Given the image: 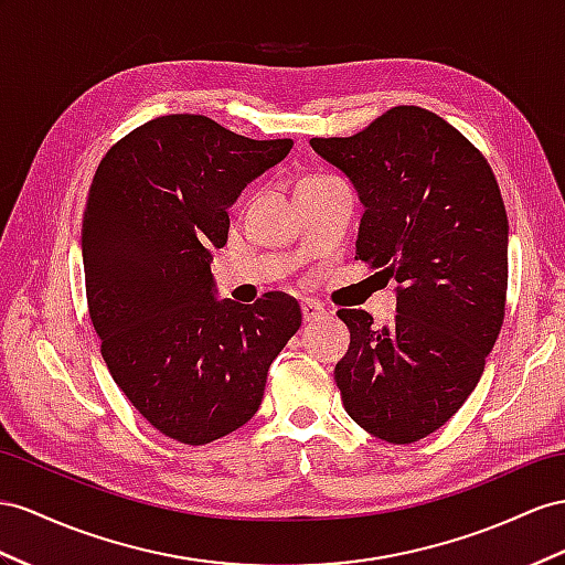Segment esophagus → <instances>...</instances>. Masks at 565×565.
Instances as JSON below:
<instances>
[{
    "label": "esophagus",
    "mask_w": 565,
    "mask_h": 565,
    "mask_svg": "<svg viewBox=\"0 0 565 565\" xmlns=\"http://www.w3.org/2000/svg\"><path fill=\"white\" fill-rule=\"evenodd\" d=\"M300 312H302V322H306V324L322 320V317L327 315V310L320 306V302H315V300L300 302Z\"/></svg>",
    "instance_id": "1"
}]
</instances>
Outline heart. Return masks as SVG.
<instances>
[{"mask_svg":"<svg viewBox=\"0 0 565 565\" xmlns=\"http://www.w3.org/2000/svg\"><path fill=\"white\" fill-rule=\"evenodd\" d=\"M315 179H322V177H308V179H302L300 183H306V181H315Z\"/></svg>","mask_w":565,"mask_h":565,"instance_id":"b5f03b06","label":"heart"}]
</instances>
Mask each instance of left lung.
Wrapping results in <instances>:
<instances>
[{"label": "left lung", "mask_w": 565, "mask_h": 565, "mask_svg": "<svg viewBox=\"0 0 565 565\" xmlns=\"http://www.w3.org/2000/svg\"><path fill=\"white\" fill-rule=\"evenodd\" d=\"M365 205L358 253L398 284L392 327L341 308L343 408L388 444L446 425L480 382L505 315L509 216L484 154L434 111L401 105L349 138H312Z\"/></svg>", "instance_id": "left-lung-1"}]
</instances>
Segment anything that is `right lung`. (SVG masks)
<instances>
[{"label":"right lung","instance_id":"obj_1","mask_svg":"<svg viewBox=\"0 0 565 565\" xmlns=\"http://www.w3.org/2000/svg\"><path fill=\"white\" fill-rule=\"evenodd\" d=\"M291 148V138L253 140L169 114L97 164L83 212L88 312L111 380L173 441L202 446L248 423L271 360L300 327L296 298L220 302L210 271L228 205Z\"/></svg>","mask_w":565,"mask_h":565}]
</instances>
